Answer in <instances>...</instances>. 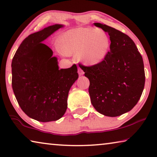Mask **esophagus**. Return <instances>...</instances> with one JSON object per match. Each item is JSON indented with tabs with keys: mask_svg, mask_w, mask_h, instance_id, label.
Segmentation results:
<instances>
[{
	"mask_svg": "<svg viewBox=\"0 0 157 157\" xmlns=\"http://www.w3.org/2000/svg\"><path fill=\"white\" fill-rule=\"evenodd\" d=\"M78 74H79V75H82L84 74V71H82V69L79 68V67L78 68Z\"/></svg>",
	"mask_w": 157,
	"mask_h": 157,
	"instance_id": "obj_1",
	"label": "esophagus"
}]
</instances>
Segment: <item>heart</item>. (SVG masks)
I'll return each mask as SVG.
<instances>
[{
    "label": "heart",
    "instance_id": "1",
    "mask_svg": "<svg viewBox=\"0 0 157 157\" xmlns=\"http://www.w3.org/2000/svg\"><path fill=\"white\" fill-rule=\"evenodd\" d=\"M60 45L64 54H77L79 61L91 66L105 58L110 50V40L102 29L79 28L64 33Z\"/></svg>",
    "mask_w": 157,
    "mask_h": 157
}]
</instances>
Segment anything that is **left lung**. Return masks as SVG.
<instances>
[{
    "mask_svg": "<svg viewBox=\"0 0 157 157\" xmlns=\"http://www.w3.org/2000/svg\"><path fill=\"white\" fill-rule=\"evenodd\" d=\"M108 33L110 50L101 63H79L90 82L89 93L94 108L103 115L117 117L130 111L143 93L145 75L143 57L130 37L115 29L94 23Z\"/></svg>",
    "mask_w": 157,
    "mask_h": 157,
    "instance_id": "1",
    "label": "left lung"
}]
</instances>
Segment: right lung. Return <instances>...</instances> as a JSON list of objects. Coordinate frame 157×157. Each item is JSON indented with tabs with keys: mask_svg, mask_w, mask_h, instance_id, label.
<instances>
[{
	"mask_svg": "<svg viewBox=\"0 0 157 157\" xmlns=\"http://www.w3.org/2000/svg\"><path fill=\"white\" fill-rule=\"evenodd\" d=\"M61 27L55 24L29 35L12 61V86L19 106L29 117L43 122L63 117L70 89L78 78L75 64L59 70L53 52L42 43Z\"/></svg>",
	"mask_w": 157,
	"mask_h": 157,
	"instance_id": "right-lung-1",
	"label": "right lung"
}]
</instances>
